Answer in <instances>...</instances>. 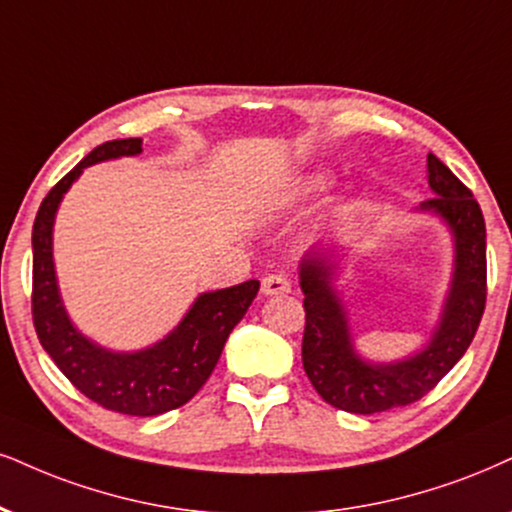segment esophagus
Listing matches in <instances>:
<instances>
[{
  "instance_id": "34e87169",
  "label": "esophagus",
  "mask_w": 512,
  "mask_h": 512,
  "mask_svg": "<svg viewBox=\"0 0 512 512\" xmlns=\"http://www.w3.org/2000/svg\"><path fill=\"white\" fill-rule=\"evenodd\" d=\"M261 292L266 296H282L292 292V282L287 275H266L261 282Z\"/></svg>"
}]
</instances>
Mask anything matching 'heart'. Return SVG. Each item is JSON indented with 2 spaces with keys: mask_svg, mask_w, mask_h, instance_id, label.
Instances as JSON below:
<instances>
[{
  "mask_svg": "<svg viewBox=\"0 0 512 512\" xmlns=\"http://www.w3.org/2000/svg\"><path fill=\"white\" fill-rule=\"evenodd\" d=\"M308 187H311V189H320V187H325V182H323V180H311V182H308Z\"/></svg>",
  "mask_w": 512,
  "mask_h": 512,
  "instance_id": "obj_1",
  "label": "heart"
}]
</instances>
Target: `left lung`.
<instances>
[{"label":"left lung","instance_id":"obj_1","mask_svg":"<svg viewBox=\"0 0 512 512\" xmlns=\"http://www.w3.org/2000/svg\"><path fill=\"white\" fill-rule=\"evenodd\" d=\"M427 180L437 197L420 211L444 220L453 235V275L444 311L430 342L394 363L365 361L353 349L344 304L334 289L332 254L308 251L299 266L304 292L301 358L308 380L330 406L346 413H382L422 399L456 365L475 337L487 304V227L468 187L434 154H427Z\"/></svg>","mask_w":512,"mask_h":512}]
</instances>
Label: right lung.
I'll list each match as a JSON object with an SVG mask.
<instances>
[{"label":"right lung","mask_w":512,"mask_h":512,"mask_svg":"<svg viewBox=\"0 0 512 512\" xmlns=\"http://www.w3.org/2000/svg\"><path fill=\"white\" fill-rule=\"evenodd\" d=\"M142 154L140 137L99 144L44 197L33 225V323L42 349L87 399L123 415H161L204 387L223 346L258 294V280L197 296L166 339L142 351H109L71 323L56 285L52 232L63 194L87 166Z\"/></svg>","instance_id":"1"}]
</instances>
